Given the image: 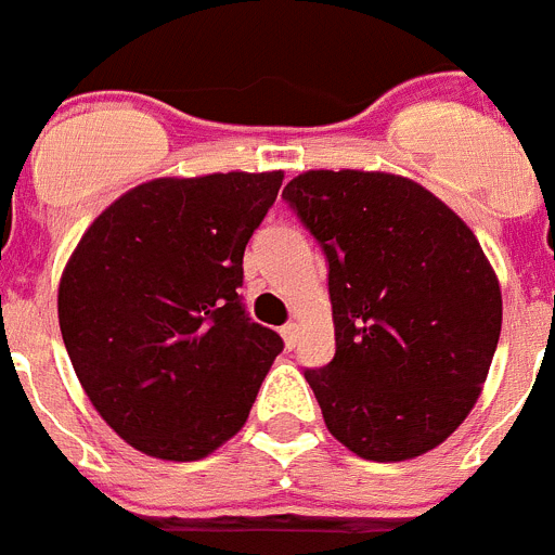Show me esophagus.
Segmentation results:
<instances>
[{
  "label": "esophagus",
  "instance_id": "34e87169",
  "mask_svg": "<svg viewBox=\"0 0 555 555\" xmlns=\"http://www.w3.org/2000/svg\"><path fill=\"white\" fill-rule=\"evenodd\" d=\"M281 336L283 341H286L288 350H292V347L300 341V325H297V322H288V325L281 327Z\"/></svg>",
  "mask_w": 555,
  "mask_h": 555
}]
</instances>
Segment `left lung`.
Wrapping results in <instances>:
<instances>
[{"label": "left lung", "instance_id": "8db88e82", "mask_svg": "<svg viewBox=\"0 0 555 555\" xmlns=\"http://www.w3.org/2000/svg\"><path fill=\"white\" fill-rule=\"evenodd\" d=\"M327 255L336 356L306 370L325 425L366 461H409L478 403L503 322L492 263L428 189L311 169L283 189Z\"/></svg>", "mask_w": 555, "mask_h": 555}]
</instances>
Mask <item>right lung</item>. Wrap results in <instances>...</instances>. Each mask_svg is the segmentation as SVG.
<instances>
[{
  "mask_svg": "<svg viewBox=\"0 0 555 555\" xmlns=\"http://www.w3.org/2000/svg\"><path fill=\"white\" fill-rule=\"evenodd\" d=\"M283 171L158 178L107 205L63 269L57 320L88 400L164 461H197L247 423L283 338L238 297L244 247Z\"/></svg>",
  "mask_w": 555,
  "mask_h": 555,
  "instance_id": "right-lung-1",
  "label": "right lung"
}]
</instances>
